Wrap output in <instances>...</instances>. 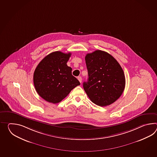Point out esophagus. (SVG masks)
Listing matches in <instances>:
<instances>
[{"label":"esophagus","mask_w":157,"mask_h":157,"mask_svg":"<svg viewBox=\"0 0 157 157\" xmlns=\"http://www.w3.org/2000/svg\"><path fill=\"white\" fill-rule=\"evenodd\" d=\"M78 79L79 80V82H80V83H82V77H78Z\"/></svg>","instance_id":"1"}]
</instances>
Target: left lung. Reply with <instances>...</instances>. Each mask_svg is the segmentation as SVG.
<instances>
[{"instance_id":"8db88e82","label":"left lung","mask_w":157,"mask_h":157,"mask_svg":"<svg viewBox=\"0 0 157 157\" xmlns=\"http://www.w3.org/2000/svg\"><path fill=\"white\" fill-rule=\"evenodd\" d=\"M88 79L84 90L92 102L106 106L117 101L124 90L125 76L118 62L108 53L101 50L85 57Z\"/></svg>"}]
</instances>
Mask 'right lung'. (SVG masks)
<instances>
[{
  "mask_svg": "<svg viewBox=\"0 0 157 157\" xmlns=\"http://www.w3.org/2000/svg\"><path fill=\"white\" fill-rule=\"evenodd\" d=\"M71 53L60 51L45 56L35 69L33 81L39 95L45 101L59 103L69 94L80 82L71 73L72 69L67 65Z\"/></svg>",
  "mask_w": 157,
  "mask_h": 157,
  "instance_id": "add662e5",
  "label": "right lung"
}]
</instances>
